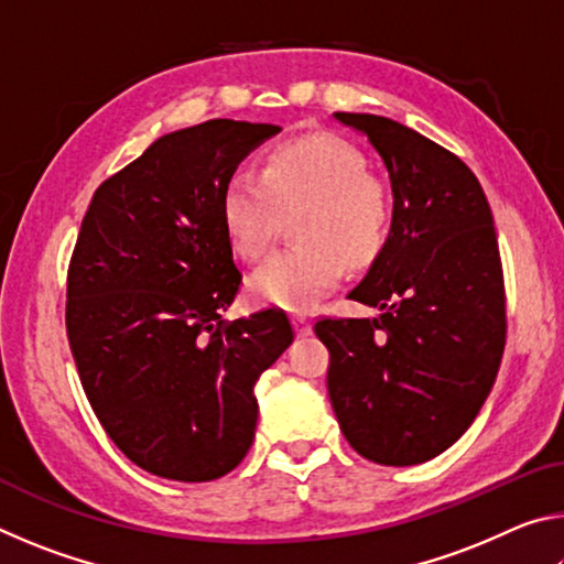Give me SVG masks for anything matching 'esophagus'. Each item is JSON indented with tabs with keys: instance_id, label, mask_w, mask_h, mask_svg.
<instances>
[{
	"instance_id": "34e87169",
	"label": "esophagus",
	"mask_w": 564,
	"mask_h": 564,
	"mask_svg": "<svg viewBox=\"0 0 564 564\" xmlns=\"http://www.w3.org/2000/svg\"><path fill=\"white\" fill-rule=\"evenodd\" d=\"M293 328H295V336H299V338H305V336H311V333H313L311 321L305 316H293Z\"/></svg>"
}]
</instances>
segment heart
Segmentation results:
<instances>
[{"instance_id":"heart-1","label":"heart","mask_w":564,"mask_h":564,"mask_svg":"<svg viewBox=\"0 0 564 564\" xmlns=\"http://www.w3.org/2000/svg\"><path fill=\"white\" fill-rule=\"evenodd\" d=\"M293 218L291 248L273 253L248 279V299L259 305L305 313L316 308L352 269L383 251L393 202L366 159L330 133H311L275 147L261 176L236 171L228 178L221 214L234 251L259 259L279 234L283 214Z\"/></svg>"}]
</instances>
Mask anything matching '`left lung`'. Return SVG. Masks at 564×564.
<instances>
[{"instance_id": "8db88e82", "label": "left lung", "mask_w": 564, "mask_h": 564, "mask_svg": "<svg viewBox=\"0 0 564 564\" xmlns=\"http://www.w3.org/2000/svg\"><path fill=\"white\" fill-rule=\"evenodd\" d=\"M383 159L390 234L348 299L378 318H323L328 395L352 451L417 465L447 451L480 413L505 348L498 234L480 181L423 133L376 113H333Z\"/></svg>"}]
</instances>
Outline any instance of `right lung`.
Listing matches in <instances>:
<instances>
[{"mask_svg":"<svg viewBox=\"0 0 564 564\" xmlns=\"http://www.w3.org/2000/svg\"><path fill=\"white\" fill-rule=\"evenodd\" d=\"M275 123L171 131L94 191L66 275V336L113 445L147 473L216 480L253 443V386L293 343L285 313L221 321L241 271L221 198Z\"/></svg>","mask_w":564,"mask_h":564,"instance_id":"obj_1","label":"right lung"}]
</instances>
